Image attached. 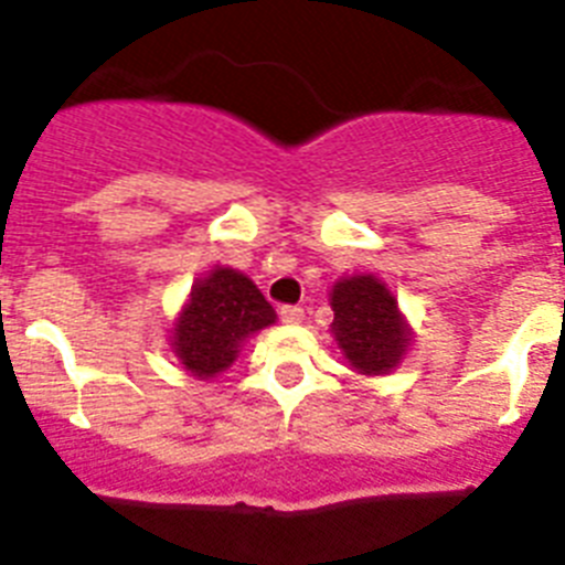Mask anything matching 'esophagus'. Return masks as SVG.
Returning a JSON list of instances; mask_svg holds the SVG:
<instances>
[{"mask_svg":"<svg viewBox=\"0 0 565 565\" xmlns=\"http://www.w3.org/2000/svg\"><path fill=\"white\" fill-rule=\"evenodd\" d=\"M302 317H306V311L299 306H282L279 308V319L286 322V326H299L302 322Z\"/></svg>","mask_w":565,"mask_h":565,"instance_id":"34e87169","label":"esophagus"}]
</instances>
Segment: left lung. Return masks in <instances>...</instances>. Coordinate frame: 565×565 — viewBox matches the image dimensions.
I'll use <instances>...</instances> for the list:
<instances>
[{
	"instance_id": "left-lung-1",
	"label": "left lung",
	"mask_w": 565,
	"mask_h": 565,
	"mask_svg": "<svg viewBox=\"0 0 565 565\" xmlns=\"http://www.w3.org/2000/svg\"><path fill=\"white\" fill-rule=\"evenodd\" d=\"M331 331L353 371L384 376L402 362L413 331L382 279L373 274L342 277L331 291Z\"/></svg>"
}]
</instances>
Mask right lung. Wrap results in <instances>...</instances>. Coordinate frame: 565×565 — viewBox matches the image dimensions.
I'll list each match as a JSON object with an SVG mask.
<instances>
[{"mask_svg":"<svg viewBox=\"0 0 565 565\" xmlns=\"http://www.w3.org/2000/svg\"><path fill=\"white\" fill-rule=\"evenodd\" d=\"M271 302L246 274L214 266L192 286L181 317L174 319L172 344L178 362L192 376L212 379L232 367L252 333L274 326Z\"/></svg>","mask_w":565,"mask_h":565,"instance_id":"obj_1","label":"right lung"}]
</instances>
